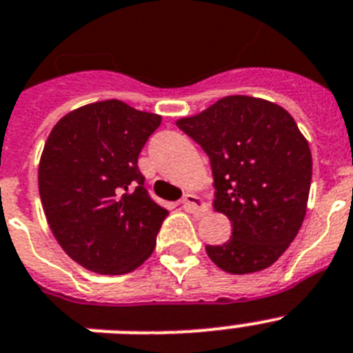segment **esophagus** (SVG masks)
I'll return each mask as SVG.
<instances>
[{
  "mask_svg": "<svg viewBox=\"0 0 353 353\" xmlns=\"http://www.w3.org/2000/svg\"><path fill=\"white\" fill-rule=\"evenodd\" d=\"M183 207L192 214H200V212H205V203L201 200L200 196L196 194H192V192H188L185 196H183Z\"/></svg>",
  "mask_w": 353,
  "mask_h": 353,
  "instance_id": "34e87169",
  "label": "esophagus"
}]
</instances>
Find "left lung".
<instances>
[{
    "instance_id": "left-lung-1",
    "label": "left lung",
    "mask_w": 353,
    "mask_h": 353,
    "mask_svg": "<svg viewBox=\"0 0 353 353\" xmlns=\"http://www.w3.org/2000/svg\"><path fill=\"white\" fill-rule=\"evenodd\" d=\"M176 126L209 155L214 209L232 221L227 243L205 246L210 261L234 275L271 266L302 227L311 189V150L291 114L227 96Z\"/></svg>"
}]
</instances>
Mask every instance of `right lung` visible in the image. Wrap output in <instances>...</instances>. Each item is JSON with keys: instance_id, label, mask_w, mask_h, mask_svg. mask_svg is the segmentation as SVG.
<instances>
[{"instance_id": "1", "label": "right lung", "mask_w": 353, "mask_h": 353, "mask_svg": "<svg viewBox=\"0 0 353 353\" xmlns=\"http://www.w3.org/2000/svg\"><path fill=\"white\" fill-rule=\"evenodd\" d=\"M159 125L157 114L107 99L53 126L39 192L55 239L85 270L123 275L152 255L170 212L148 194L137 159Z\"/></svg>"}]
</instances>
